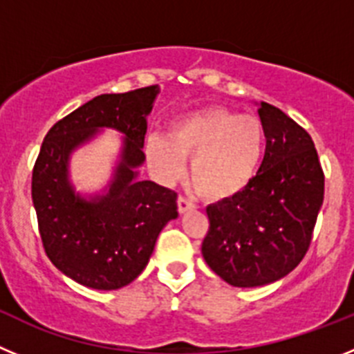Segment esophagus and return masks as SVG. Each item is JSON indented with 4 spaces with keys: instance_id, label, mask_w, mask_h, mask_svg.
Instances as JSON below:
<instances>
[{
    "instance_id": "obj_1",
    "label": "esophagus",
    "mask_w": 354,
    "mask_h": 354,
    "mask_svg": "<svg viewBox=\"0 0 354 354\" xmlns=\"http://www.w3.org/2000/svg\"><path fill=\"white\" fill-rule=\"evenodd\" d=\"M177 205H179L180 214H184V212L195 209V204H193L189 198H186V196H179V200H177Z\"/></svg>"
}]
</instances>
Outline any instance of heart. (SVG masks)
<instances>
[{
  "instance_id": "heart-1",
  "label": "heart",
  "mask_w": 354,
  "mask_h": 354,
  "mask_svg": "<svg viewBox=\"0 0 354 354\" xmlns=\"http://www.w3.org/2000/svg\"><path fill=\"white\" fill-rule=\"evenodd\" d=\"M266 152V131L252 115L205 108L171 122L167 140L150 136L145 159L162 180L184 175L192 161V183L200 196L221 202L243 193L255 179Z\"/></svg>"
}]
</instances>
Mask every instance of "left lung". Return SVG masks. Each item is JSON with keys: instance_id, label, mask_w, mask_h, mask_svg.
Wrapping results in <instances>:
<instances>
[{"instance_id": "left-lung-1", "label": "left lung", "mask_w": 354, "mask_h": 354, "mask_svg": "<svg viewBox=\"0 0 354 354\" xmlns=\"http://www.w3.org/2000/svg\"><path fill=\"white\" fill-rule=\"evenodd\" d=\"M266 152L245 192L207 207L202 255L236 287L286 277L308 252L324 198V171L310 134L268 102L259 108Z\"/></svg>"}]
</instances>
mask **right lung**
I'll return each mask as SVG.
<instances>
[{
  "label": "right lung",
  "mask_w": 354,
  "mask_h": 354,
  "mask_svg": "<svg viewBox=\"0 0 354 354\" xmlns=\"http://www.w3.org/2000/svg\"><path fill=\"white\" fill-rule=\"evenodd\" d=\"M158 84L126 93H102L49 129L31 175L42 246L49 261L84 287L113 290L145 270L162 227L177 218V193L136 179L145 159L147 115ZM99 127L127 134L124 154L110 193L86 203L66 180V159Z\"/></svg>",
  "instance_id": "add662e5"
}]
</instances>
